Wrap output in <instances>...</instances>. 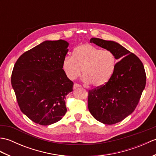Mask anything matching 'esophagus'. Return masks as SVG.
I'll use <instances>...</instances> for the list:
<instances>
[{
    "mask_svg": "<svg viewBox=\"0 0 156 156\" xmlns=\"http://www.w3.org/2000/svg\"><path fill=\"white\" fill-rule=\"evenodd\" d=\"M78 87H82V86H81L80 84H77V83H74V87H73V88H74V89H76V88H78Z\"/></svg>",
    "mask_w": 156,
    "mask_h": 156,
    "instance_id": "esophagus-1",
    "label": "esophagus"
}]
</instances>
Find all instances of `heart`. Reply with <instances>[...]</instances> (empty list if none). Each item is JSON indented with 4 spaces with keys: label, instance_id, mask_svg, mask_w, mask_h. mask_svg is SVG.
Instances as JSON below:
<instances>
[{
    "label": "heart",
    "instance_id": "heart-1",
    "mask_svg": "<svg viewBox=\"0 0 156 156\" xmlns=\"http://www.w3.org/2000/svg\"><path fill=\"white\" fill-rule=\"evenodd\" d=\"M116 65L113 52L90 44L78 46L72 56L66 55L62 61V68L69 79L75 80L82 71L84 82L94 87H101L111 80Z\"/></svg>",
    "mask_w": 156,
    "mask_h": 156
}]
</instances>
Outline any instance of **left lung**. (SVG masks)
<instances>
[{"label":"left lung","mask_w":156,"mask_h":156,"mask_svg":"<svg viewBox=\"0 0 156 156\" xmlns=\"http://www.w3.org/2000/svg\"><path fill=\"white\" fill-rule=\"evenodd\" d=\"M90 43L112 51L119 60L111 80L89 90L88 96L91 115L104 124H115L131 115L138 105L146 84L144 66L136 55L115 41L92 38Z\"/></svg>","instance_id":"obj_1"}]
</instances>
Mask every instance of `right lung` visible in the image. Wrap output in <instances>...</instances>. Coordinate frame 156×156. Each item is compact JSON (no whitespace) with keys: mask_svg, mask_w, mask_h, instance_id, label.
Returning <instances> with one entry per match:
<instances>
[{"mask_svg":"<svg viewBox=\"0 0 156 156\" xmlns=\"http://www.w3.org/2000/svg\"><path fill=\"white\" fill-rule=\"evenodd\" d=\"M68 43L45 41L25 51L16 60L11 74L19 107L35 123L49 125L67 111L65 99L74 83L62 69Z\"/></svg>","mask_w":156,"mask_h":156,"instance_id":"obj_1","label":"right lung"}]
</instances>
